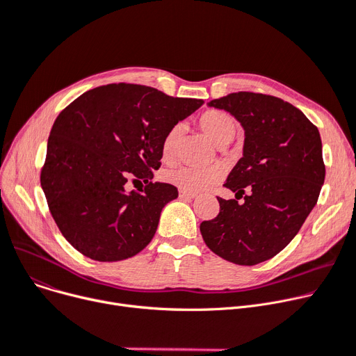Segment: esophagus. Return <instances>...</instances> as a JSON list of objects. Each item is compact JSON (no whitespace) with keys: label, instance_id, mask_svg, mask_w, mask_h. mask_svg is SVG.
<instances>
[{"label":"esophagus","instance_id":"obj_1","mask_svg":"<svg viewBox=\"0 0 356 356\" xmlns=\"http://www.w3.org/2000/svg\"><path fill=\"white\" fill-rule=\"evenodd\" d=\"M197 197V194L195 193H191V191H186V190H179V198H186V200H193V198H195Z\"/></svg>","mask_w":356,"mask_h":356}]
</instances>
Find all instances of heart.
Returning a JSON list of instances; mask_svg holds the SVG:
<instances>
[{"mask_svg": "<svg viewBox=\"0 0 356 356\" xmlns=\"http://www.w3.org/2000/svg\"><path fill=\"white\" fill-rule=\"evenodd\" d=\"M200 123L208 138L217 145L228 143L237 132L236 119L229 113L221 111L204 112L200 118ZM181 123H177L166 132L162 142V156L165 161H171L174 158L175 146L181 135ZM221 175L222 170L218 165H177L174 168L165 171L163 179L186 191H201L208 185L217 182L221 178Z\"/></svg>", "mask_w": 356, "mask_h": 356, "instance_id": "obj_1", "label": "heart"}]
</instances>
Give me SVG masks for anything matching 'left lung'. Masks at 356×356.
I'll return each mask as SVG.
<instances>
[{
	"label": "left lung",
	"mask_w": 356,
	"mask_h": 356,
	"mask_svg": "<svg viewBox=\"0 0 356 356\" xmlns=\"http://www.w3.org/2000/svg\"><path fill=\"white\" fill-rule=\"evenodd\" d=\"M234 116L244 129L243 158L224 184L236 200L200 225L208 248L227 261L254 266L295 238L316 205L325 181L322 140L302 111L279 97L238 92L207 103Z\"/></svg>",
	"instance_id": "8db88e82"
}]
</instances>
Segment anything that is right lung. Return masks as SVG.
<instances>
[{"instance_id": "add662e5", "label": "right lung", "mask_w": 356, "mask_h": 356, "mask_svg": "<svg viewBox=\"0 0 356 356\" xmlns=\"http://www.w3.org/2000/svg\"><path fill=\"white\" fill-rule=\"evenodd\" d=\"M202 103L113 83L83 93L57 116L40 179L58 229L77 252L119 261L151 243L162 208L178 197L174 185L152 182L163 138ZM129 177L147 184L142 195L124 191Z\"/></svg>"}]
</instances>
